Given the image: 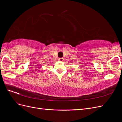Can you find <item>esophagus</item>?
Wrapping results in <instances>:
<instances>
[{
	"label": "esophagus",
	"mask_w": 122,
	"mask_h": 122,
	"mask_svg": "<svg viewBox=\"0 0 122 122\" xmlns=\"http://www.w3.org/2000/svg\"><path fill=\"white\" fill-rule=\"evenodd\" d=\"M58 60L60 61H63L64 59H63V58L61 57V58H58Z\"/></svg>",
	"instance_id": "esophagus-1"
}]
</instances>
